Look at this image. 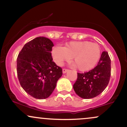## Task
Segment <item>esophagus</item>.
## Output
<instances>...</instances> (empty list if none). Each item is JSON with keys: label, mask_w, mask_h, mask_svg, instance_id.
Listing matches in <instances>:
<instances>
[{"label": "esophagus", "mask_w": 127, "mask_h": 127, "mask_svg": "<svg viewBox=\"0 0 127 127\" xmlns=\"http://www.w3.org/2000/svg\"><path fill=\"white\" fill-rule=\"evenodd\" d=\"M68 69H67V68H63V73H65L68 72Z\"/></svg>", "instance_id": "34e87169"}]
</instances>
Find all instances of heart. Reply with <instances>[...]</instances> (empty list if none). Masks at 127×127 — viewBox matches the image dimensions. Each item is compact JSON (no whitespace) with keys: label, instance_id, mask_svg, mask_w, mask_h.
I'll return each mask as SVG.
<instances>
[{"label":"heart","instance_id":"heart-1","mask_svg":"<svg viewBox=\"0 0 127 127\" xmlns=\"http://www.w3.org/2000/svg\"><path fill=\"white\" fill-rule=\"evenodd\" d=\"M52 57L58 65H62L73 57V62L79 70L85 72L95 66L101 55L100 46L89 41H73L64 47L55 46L52 52Z\"/></svg>","mask_w":127,"mask_h":127}]
</instances>
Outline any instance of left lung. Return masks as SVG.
I'll use <instances>...</instances> for the list:
<instances>
[{"instance_id": "left-lung-1", "label": "left lung", "mask_w": 127, "mask_h": 127, "mask_svg": "<svg viewBox=\"0 0 127 127\" xmlns=\"http://www.w3.org/2000/svg\"><path fill=\"white\" fill-rule=\"evenodd\" d=\"M110 57L107 51H103L96 67L88 72L78 73V78L73 85L74 90L81 98H94L105 90L110 81Z\"/></svg>"}]
</instances>
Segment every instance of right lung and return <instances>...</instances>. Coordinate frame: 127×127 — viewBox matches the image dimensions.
Wrapping results in <instances>:
<instances>
[{"label": "right lung", "instance_id": "right-lung-1", "mask_svg": "<svg viewBox=\"0 0 127 127\" xmlns=\"http://www.w3.org/2000/svg\"><path fill=\"white\" fill-rule=\"evenodd\" d=\"M50 39L38 37L26 43L17 59L19 82L27 94L37 99L49 97L63 75L62 68L52 61Z\"/></svg>", "mask_w": 127, "mask_h": 127}]
</instances>
